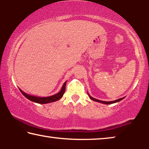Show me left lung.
I'll use <instances>...</instances> for the list:
<instances>
[{"mask_svg": "<svg viewBox=\"0 0 149 149\" xmlns=\"http://www.w3.org/2000/svg\"><path fill=\"white\" fill-rule=\"evenodd\" d=\"M88 95H89V98L91 100H94V101H97V102H101V103H103V104H113V103H116V102H119V101H120V100H122V99H124V97H123V98H120V99H118V100H114V101H110V102H107V101H102V100H97V99H95V98H93V97H92L91 96H90L89 95V93H88Z\"/></svg>", "mask_w": 149, "mask_h": 149, "instance_id": "8db88e82", "label": "left lung"}]
</instances>
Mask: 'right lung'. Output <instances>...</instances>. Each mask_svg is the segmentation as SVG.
Masks as SVG:
<instances>
[{"label": "right lung", "instance_id": "add662e5", "mask_svg": "<svg viewBox=\"0 0 149 149\" xmlns=\"http://www.w3.org/2000/svg\"><path fill=\"white\" fill-rule=\"evenodd\" d=\"M66 82L67 81H65L64 84V85H62V89L59 93H58L54 95L50 96V97H36V96L30 95L27 94L26 93H24V91H22L20 89H19V91H21V93L23 94L24 96H25L27 99L30 100L31 101H33L36 103H39V104H47V103L57 101V100H58L59 99H61L65 92V84H66Z\"/></svg>", "mask_w": 149, "mask_h": 149}]
</instances>
